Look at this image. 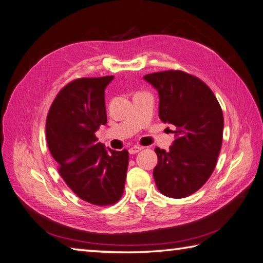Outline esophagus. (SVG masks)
<instances>
[{
  "label": "esophagus",
  "instance_id": "esophagus-1",
  "mask_svg": "<svg viewBox=\"0 0 263 263\" xmlns=\"http://www.w3.org/2000/svg\"><path fill=\"white\" fill-rule=\"evenodd\" d=\"M141 149H142L141 146H133L128 149V152H130V154H137V153L140 152Z\"/></svg>",
  "mask_w": 263,
  "mask_h": 263
}]
</instances>
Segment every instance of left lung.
Wrapping results in <instances>:
<instances>
[{
    "instance_id": "1",
    "label": "left lung",
    "mask_w": 263,
    "mask_h": 263,
    "mask_svg": "<svg viewBox=\"0 0 263 263\" xmlns=\"http://www.w3.org/2000/svg\"><path fill=\"white\" fill-rule=\"evenodd\" d=\"M160 95L159 116L176 126L169 151L155 148V183L165 197L180 199L206 184L222 146L223 112L213 90L201 79L180 70L144 77Z\"/></svg>"
}]
</instances>
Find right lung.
<instances>
[{
    "label": "right lung",
    "mask_w": 263,
    "mask_h": 263,
    "mask_svg": "<svg viewBox=\"0 0 263 263\" xmlns=\"http://www.w3.org/2000/svg\"><path fill=\"white\" fill-rule=\"evenodd\" d=\"M114 76L78 78L56 95L46 121V138L57 170L71 191L95 206L122 198L128 152L106 149L95 132L107 123L104 89Z\"/></svg>",
    "instance_id": "1"
}]
</instances>
